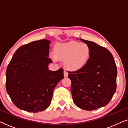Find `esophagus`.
<instances>
[{
	"label": "esophagus",
	"instance_id": "34e87169",
	"mask_svg": "<svg viewBox=\"0 0 128 128\" xmlns=\"http://www.w3.org/2000/svg\"><path fill=\"white\" fill-rule=\"evenodd\" d=\"M64 76L66 78V77H68V72L66 70H64Z\"/></svg>",
	"mask_w": 128,
	"mask_h": 128
}]
</instances>
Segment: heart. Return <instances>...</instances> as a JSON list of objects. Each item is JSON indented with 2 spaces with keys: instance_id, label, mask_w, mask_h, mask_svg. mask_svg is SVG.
Listing matches in <instances>:
<instances>
[{
  "instance_id": "1",
  "label": "heart",
  "mask_w": 128,
  "mask_h": 128,
  "mask_svg": "<svg viewBox=\"0 0 128 128\" xmlns=\"http://www.w3.org/2000/svg\"><path fill=\"white\" fill-rule=\"evenodd\" d=\"M90 46L86 43L70 41L60 44L56 47L55 54H52L54 60L64 61L66 67L72 70L83 68L88 62L91 55Z\"/></svg>"
}]
</instances>
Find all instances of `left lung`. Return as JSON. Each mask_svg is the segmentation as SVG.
Masks as SVG:
<instances>
[{"instance_id":"1","label":"left lung","mask_w":128,"mask_h":128,"mask_svg":"<svg viewBox=\"0 0 128 128\" xmlns=\"http://www.w3.org/2000/svg\"><path fill=\"white\" fill-rule=\"evenodd\" d=\"M88 44L91 55L87 64L68 72L73 102L83 110L91 111L107 105L116 89L117 68L113 56L104 47L80 39Z\"/></svg>"}]
</instances>
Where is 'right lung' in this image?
<instances>
[{
    "mask_svg": "<svg viewBox=\"0 0 128 128\" xmlns=\"http://www.w3.org/2000/svg\"><path fill=\"white\" fill-rule=\"evenodd\" d=\"M41 40L17 49L6 72V89L14 104L27 112H38L50 106L54 88L64 78V70H48L50 43Z\"/></svg>",
    "mask_w": 128,
    "mask_h": 128,
    "instance_id": "add662e5",
    "label": "right lung"
}]
</instances>
